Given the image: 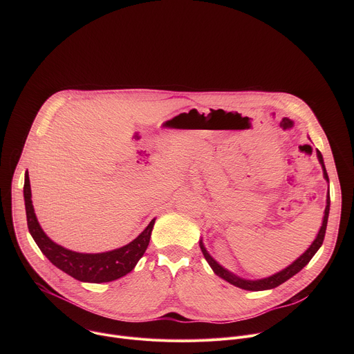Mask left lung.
Returning a JSON list of instances; mask_svg holds the SVG:
<instances>
[{"label": "left lung", "instance_id": "8db88e82", "mask_svg": "<svg viewBox=\"0 0 354 354\" xmlns=\"http://www.w3.org/2000/svg\"><path fill=\"white\" fill-rule=\"evenodd\" d=\"M318 154V160L322 165V169H324V176L325 179L329 182V178H328V172L325 169V164H324V158H322V154L319 153V151H317ZM329 206H330V196H329V190H328V196H326V209H325V216H324V223H322V227L318 232V236L315 238V241L313 242V245L307 249L306 254H302L294 263H291L288 268H286L284 270L270 276V277H266V279H262V280H245V279H241L235 274H232L231 272L225 270L223 266H220L210 255L209 252L206 250V248L203 246V242L200 241V249L201 252H203V255L207 261V263L212 266V269L214 270V273L217 276H220L221 279H224L225 281L239 287V288H243V290H249V291H262V290H270V288H274L280 284H283L284 281H287L290 277H292L294 274H297L302 268H304L311 259L313 257L317 254V250L321 248L322 242H324V238H325V232H326V225H328V217H329Z\"/></svg>", "mask_w": 354, "mask_h": 354}]
</instances>
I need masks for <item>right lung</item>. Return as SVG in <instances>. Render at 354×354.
Here are the masks:
<instances>
[{"label": "right lung", "mask_w": 354, "mask_h": 354, "mask_svg": "<svg viewBox=\"0 0 354 354\" xmlns=\"http://www.w3.org/2000/svg\"><path fill=\"white\" fill-rule=\"evenodd\" d=\"M30 196V183L26 174L24 198L29 232L41 250V254L50 262L80 281L106 283L126 276L134 269L149 243L151 231H153L156 220L151 221L133 242L123 248L105 252V254H78V252L68 250L55 243L43 232L35 216Z\"/></svg>", "instance_id": "obj_1"}]
</instances>
